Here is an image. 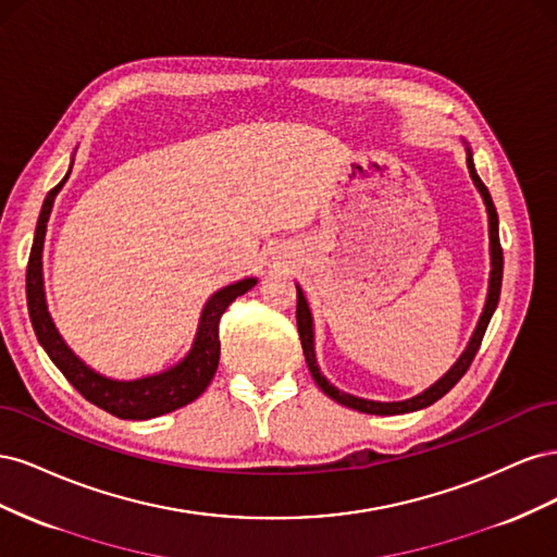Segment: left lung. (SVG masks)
Returning a JSON list of instances; mask_svg holds the SVG:
<instances>
[{"label":"left lung","instance_id":"left-lung-1","mask_svg":"<svg viewBox=\"0 0 557 557\" xmlns=\"http://www.w3.org/2000/svg\"><path fill=\"white\" fill-rule=\"evenodd\" d=\"M465 150H467V170L471 181H474L476 190L483 197V205L487 211V237H491V278H487V297H485V307L481 311L479 323L474 327V334H471V339L467 344V348L462 350V356L455 360V364L448 369V372L432 383L428 391H423L416 397L409 399H401V401H374V399H364V397H356V395H348L339 387H334L323 374H320V367L315 362V339H313V315L309 309V301L301 293L299 285L297 288V330H299V342H301V350H305V358L309 364V372L313 376V381L318 383L320 391H323L330 399L344 404L348 409H356L360 413H374V416H395V413H409V411H418V409H425L430 404H434L436 399H442L450 387L458 383L465 372L469 369L471 360H474L476 350L483 342V334L487 330V323H491V318L497 309V301H499V290H502V269H504V258H502V246H499V221H497V211L493 205V197L487 193V188L483 185V181L476 174V166H474V158H471V148L469 144L462 139Z\"/></svg>","mask_w":557,"mask_h":557}]
</instances>
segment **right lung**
Listing matches in <instances>:
<instances>
[{
    "mask_svg": "<svg viewBox=\"0 0 557 557\" xmlns=\"http://www.w3.org/2000/svg\"><path fill=\"white\" fill-rule=\"evenodd\" d=\"M72 166H74V160L70 164V170H66L64 178L46 195L39 221H37V230H35V242H32L29 262H27V309H29L32 327H35L37 339L48 352V358L53 360V364L66 376V381H70L88 401H92L95 407L125 420H148L156 416L172 413L185 407V404L195 401L201 393L207 391V385L211 383L218 369V360H221V339H218V323H221V315L234 299L248 293L252 285L258 283V278L248 276L213 293L205 305V309H201L197 334L190 350L185 352V358H181V362L164 369V372L132 379V381L111 379L95 372V369L83 362L60 336L53 318L48 313L46 290H44L41 258H44L46 225H48L50 211H53L58 193L62 190V185L72 174Z\"/></svg>",
    "mask_w": 557,
    "mask_h": 557,
    "instance_id": "right-lung-1",
    "label": "right lung"
}]
</instances>
